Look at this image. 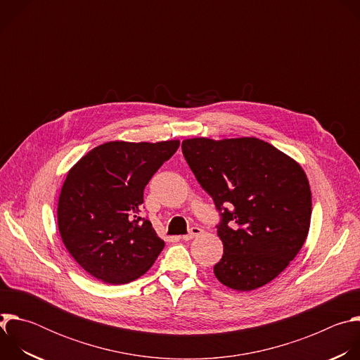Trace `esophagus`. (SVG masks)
Returning a JSON list of instances; mask_svg holds the SVG:
<instances>
[{
  "mask_svg": "<svg viewBox=\"0 0 360 360\" xmlns=\"http://www.w3.org/2000/svg\"><path fill=\"white\" fill-rule=\"evenodd\" d=\"M200 233H202V229H200V228L192 226V228L189 229V233L181 236V239H184V240H191L192 238H195V236H198V235H200Z\"/></svg>",
  "mask_w": 360,
  "mask_h": 360,
  "instance_id": "1",
  "label": "esophagus"
}]
</instances>
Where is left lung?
<instances>
[{"label": "left lung", "mask_w": 360, "mask_h": 360, "mask_svg": "<svg viewBox=\"0 0 360 360\" xmlns=\"http://www.w3.org/2000/svg\"><path fill=\"white\" fill-rule=\"evenodd\" d=\"M184 157L221 214L225 286L248 292L274 281L302 249L311 226L312 193L302 167L253 138H191Z\"/></svg>", "instance_id": "1"}]
</instances>
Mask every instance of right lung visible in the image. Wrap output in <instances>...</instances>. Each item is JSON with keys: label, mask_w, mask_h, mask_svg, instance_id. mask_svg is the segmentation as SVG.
Segmentation results:
<instances>
[{"label": "right lung", "mask_w": 360, "mask_h": 360, "mask_svg": "<svg viewBox=\"0 0 360 360\" xmlns=\"http://www.w3.org/2000/svg\"><path fill=\"white\" fill-rule=\"evenodd\" d=\"M179 141H112L91 149L68 172L58 229L77 264L102 282L129 283L157 261L165 242L139 215L143 189Z\"/></svg>", "instance_id": "right-lung-1"}]
</instances>
